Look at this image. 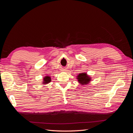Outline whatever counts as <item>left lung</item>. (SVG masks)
<instances>
[{
  "label": "left lung",
  "mask_w": 133,
  "mask_h": 133,
  "mask_svg": "<svg viewBox=\"0 0 133 133\" xmlns=\"http://www.w3.org/2000/svg\"><path fill=\"white\" fill-rule=\"evenodd\" d=\"M78 82L82 85H86L90 81V76H88L87 73H80L77 76Z\"/></svg>",
  "instance_id": "obj_1"
}]
</instances>
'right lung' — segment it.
Here are the masks:
<instances>
[{
    "label": "right lung",
    "mask_w": 133,
    "mask_h": 133,
    "mask_svg": "<svg viewBox=\"0 0 133 133\" xmlns=\"http://www.w3.org/2000/svg\"><path fill=\"white\" fill-rule=\"evenodd\" d=\"M43 80H44V81L43 82V84H48L51 82V78H50L49 76H46L44 78Z\"/></svg>",
    "instance_id": "1"
}]
</instances>
